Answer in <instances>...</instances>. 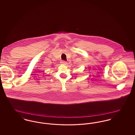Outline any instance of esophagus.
<instances>
[{"instance_id": "34e87169", "label": "esophagus", "mask_w": 135, "mask_h": 135, "mask_svg": "<svg viewBox=\"0 0 135 135\" xmlns=\"http://www.w3.org/2000/svg\"><path fill=\"white\" fill-rule=\"evenodd\" d=\"M61 63L62 64L65 65L67 63V62H66V61H61Z\"/></svg>"}]
</instances>
